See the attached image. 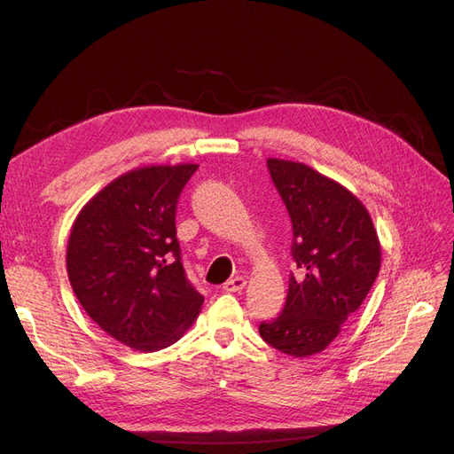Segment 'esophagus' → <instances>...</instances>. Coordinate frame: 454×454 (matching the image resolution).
Segmentation results:
<instances>
[{"label": "esophagus", "instance_id": "1", "mask_svg": "<svg viewBox=\"0 0 454 454\" xmlns=\"http://www.w3.org/2000/svg\"><path fill=\"white\" fill-rule=\"evenodd\" d=\"M244 287H246V278H244V277H235V278H231V280H227V282L223 284V290L229 292V294L242 292Z\"/></svg>", "mask_w": 454, "mask_h": 454}]
</instances>
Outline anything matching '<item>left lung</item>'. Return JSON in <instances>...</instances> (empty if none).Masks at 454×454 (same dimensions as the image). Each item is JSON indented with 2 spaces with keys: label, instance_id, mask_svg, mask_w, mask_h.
Segmentation results:
<instances>
[{
  "label": "left lung",
  "instance_id": "left-lung-1",
  "mask_svg": "<svg viewBox=\"0 0 454 454\" xmlns=\"http://www.w3.org/2000/svg\"><path fill=\"white\" fill-rule=\"evenodd\" d=\"M274 185L292 217L290 277L278 318L259 333L277 350L307 358L329 347L360 309L380 269V242L360 199L303 162L267 159Z\"/></svg>",
  "mask_w": 454,
  "mask_h": 454
}]
</instances>
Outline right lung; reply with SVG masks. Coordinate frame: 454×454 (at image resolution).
<instances>
[{"instance_id": "1", "label": "right lung", "mask_w": 454, "mask_h": 454, "mask_svg": "<svg viewBox=\"0 0 454 454\" xmlns=\"http://www.w3.org/2000/svg\"><path fill=\"white\" fill-rule=\"evenodd\" d=\"M199 164H151L98 191L72 225L66 269L81 307L107 335L140 352L180 339L204 297L189 284L176 204Z\"/></svg>"}]
</instances>
